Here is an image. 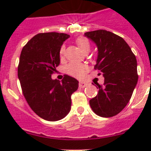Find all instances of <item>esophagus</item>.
<instances>
[{
    "label": "esophagus",
    "instance_id": "obj_1",
    "mask_svg": "<svg viewBox=\"0 0 151 151\" xmlns=\"http://www.w3.org/2000/svg\"><path fill=\"white\" fill-rule=\"evenodd\" d=\"M87 86V84L85 82H83V81H80L79 82V87L80 88H85Z\"/></svg>",
    "mask_w": 151,
    "mask_h": 151
}]
</instances>
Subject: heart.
<instances>
[{"mask_svg": "<svg viewBox=\"0 0 151 151\" xmlns=\"http://www.w3.org/2000/svg\"><path fill=\"white\" fill-rule=\"evenodd\" d=\"M76 43L84 52L89 51L90 44L88 39L81 37L76 40ZM64 53H65V46L63 45L59 49L60 58H63ZM65 71L68 75L73 78H77V79H83L88 71V66L85 64L80 63H70L66 66Z\"/></svg>", "mask_w": 151, "mask_h": 151, "instance_id": "heart-1", "label": "heart"}]
</instances>
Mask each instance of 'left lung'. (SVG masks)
Instances as JSON below:
<instances>
[{"instance_id":"obj_1","label":"left lung","mask_w":151,"mask_h":151,"mask_svg":"<svg viewBox=\"0 0 151 151\" xmlns=\"http://www.w3.org/2000/svg\"><path fill=\"white\" fill-rule=\"evenodd\" d=\"M85 35L96 44L98 58L94 69L104 77V85L89 100L92 110L103 117H114L128 104L138 81L136 55L126 41L105 29L86 32Z\"/></svg>"}]
</instances>
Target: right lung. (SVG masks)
<instances>
[{
  "instance_id": "add662e5",
  "label": "right lung",
  "mask_w": 151,
  "mask_h": 151,
  "mask_svg": "<svg viewBox=\"0 0 151 151\" xmlns=\"http://www.w3.org/2000/svg\"><path fill=\"white\" fill-rule=\"evenodd\" d=\"M69 37L63 33H41L25 45L20 54L18 78L22 94L34 112L49 122L68 114L71 95L78 88V80L66 74L62 81L52 79L60 63L59 49Z\"/></svg>"
}]
</instances>
